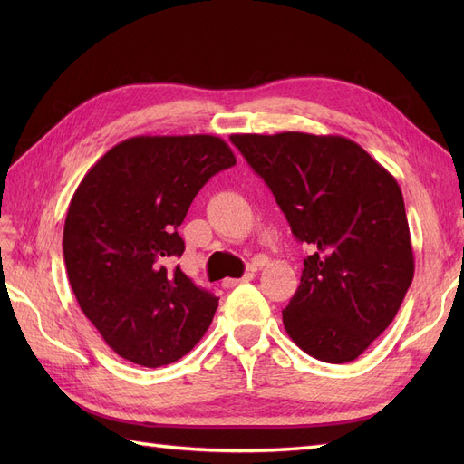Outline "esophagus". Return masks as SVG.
I'll return each instance as SVG.
<instances>
[{"label":"esophagus","mask_w":464,"mask_h":464,"mask_svg":"<svg viewBox=\"0 0 464 464\" xmlns=\"http://www.w3.org/2000/svg\"><path fill=\"white\" fill-rule=\"evenodd\" d=\"M254 278V271H249V273H246L242 278H227L224 280V286L227 288H232V286H237V285H242V283H249V280Z\"/></svg>","instance_id":"esophagus-1"}]
</instances>
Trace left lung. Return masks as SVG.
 <instances>
[{"mask_svg":"<svg viewBox=\"0 0 464 464\" xmlns=\"http://www.w3.org/2000/svg\"><path fill=\"white\" fill-rule=\"evenodd\" d=\"M292 234L310 244L283 323L321 362L356 360L395 319L414 276L402 193L385 168L341 135L236 133Z\"/></svg>","mask_w":464,"mask_h":464,"instance_id":"1","label":"left lung"}]
</instances>
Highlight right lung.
<instances>
[{
  "instance_id": "1",
  "label": "right lung",
  "mask_w": 464,
  "mask_h": 464,
  "mask_svg": "<svg viewBox=\"0 0 464 464\" xmlns=\"http://www.w3.org/2000/svg\"><path fill=\"white\" fill-rule=\"evenodd\" d=\"M234 164L215 135H139L81 179L63 227L67 278L118 356L160 368L203 339L218 298L166 263L184 254L176 230L195 195Z\"/></svg>"
}]
</instances>
